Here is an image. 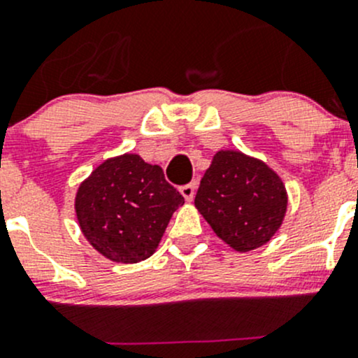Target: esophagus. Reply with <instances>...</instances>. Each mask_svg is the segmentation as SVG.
<instances>
[{"mask_svg": "<svg viewBox=\"0 0 358 358\" xmlns=\"http://www.w3.org/2000/svg\"><path fill=\"white\" fill-rule=\"evenodd\" d=\"M196 190H197L196 183H189V185H183L182 189H180V192H182L183 199H185L187 202H190L194 199V196H196Z\"/></svg>", "mask_w": 358, "mask_h": 358, "instance_id": "34e87169", "label": "esophagus"}]
</instances>
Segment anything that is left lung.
<instances>
[{
  "mask_svg": "<svg viewBox=\"0 0 358 358\" xmlns=\"http://www.w3.org/2000/svg\"><path fill=\"white\" fill-rule=\"evenodd\" d=\"M287 202L282 178L266 162L222 149L206 169L194 204L223 243L248 252L279 232Z\"/></svg>",
  "mask_w": 358,
  "mask_h": 358,
  "instance_id": "obj_1",
  "label": "left lung"
}]
</instances>
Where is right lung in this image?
I'll return each mask as SVG.
<instances>
[{"label":"right lung","instance_id":"1","mask_svg":"<svg viewBox=\"0 0 358 358\" xmlns=\"http://www.w3.org/2000/svg\"><path fill=\"white\" fill-rule=\"evenodd\" d=\"M183 197L162 168L136 152L100 162L79 183L76 218L90 246L115 263H138L156 252Z\"/></svg>","mask_w":358,"mask_h":358}]
</instances>
